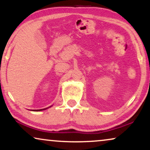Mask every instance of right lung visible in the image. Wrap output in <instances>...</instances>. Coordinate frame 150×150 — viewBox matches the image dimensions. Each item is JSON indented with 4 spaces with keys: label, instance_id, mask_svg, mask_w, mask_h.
I'll return each mask as SVG.
<instances>
[{
    "label": "right lung",
    "instance_id": "right-lung-1",
    "mask_svg": "<svg viewBox=\"0 0 150 150\" xmlns=\"http://www.w3.org/2000/svg\"><path fill=\"white\" fill-rule=\"evenodd\" d=\"M46 108H44V109H40V110H35L34 111H40V110H45L46 109Z\"/></svg>",
    "mask_w": 150,
    "mask_h": 150
}]
</instances>
